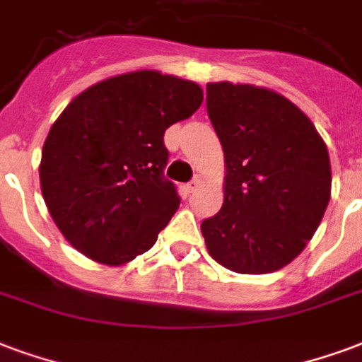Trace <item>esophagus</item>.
<instances>
[{
	"mask_svg": "<svg viewBox=\"0 0 362 362\" xmlns=\"http://www.w3.org/2000/svg\"><path fill=\"white\" fill-rule=\"evenodd\" d=\"M200 185H202V175H198L197 173V175H194V177H192L191 181L187 183V189H189V192H192V191H197Z\"/></svg>",
	"mask_w": 362,
	"mask_h": 362,
	"instance_id": "34e87169",
	"label": "esophagus"
}]
</instances>
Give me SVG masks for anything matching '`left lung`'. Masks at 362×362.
Masks as SVG:
<instances>
[{
	"label": "left lung",
	"mask_w": 362,
	"mask_h": 362,
	"mask_svg": "<svg viewBox=\"0 0 362 362\" xmlns=\"http://www.w3.org/2000/svg\"><path fill=\"white\" fill-rule=\"evenodd\" d=\"M206 108L225 152L221 210L202 221L223 267L265 274L311 240L330 200V158L311 119L286 97L248 83H208Z\"/></svg>",
	"instance_id": "8db88e82"
}]
</instances>
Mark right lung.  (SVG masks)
<instances>
[{"label":"right lung","instance_id":"add662e5","mask_svg":"<svg viewBox=\"0 0 362 362\" xmlns=\"http://www.w3.org/2000/svg\"><path fill=\"white\" fill-rule=\"evenodd\" d=\"M200 105L194 81L141 70L95 83L64 108L43 145L40 181L78 252L122 265L154 246L181 202L164 175V133Z\"/></svg>","mask_w":362,"mask_h":362}]
</instances>
